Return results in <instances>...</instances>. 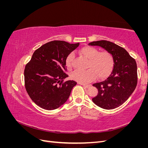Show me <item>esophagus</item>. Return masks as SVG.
Returning <instances> with one entry per match:
<instances>
[{
    "instance_id": "1",
    "label": "esophagus",
    "mask_w": 148,
    "mask_h": 148,
    "mask_svg": "<svg viewBox=\"0 0 148 148\" xmlns=\"http://www.w3.org/2000/svg\"><path fill=\"white\" fill-rule=\"evenodd\" d=\"M80 84H82V85H83V86L84 87V88H89V86H91L90 84H82V83H79Z\"/></svg>"
}]
</instances>
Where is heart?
<instances>
[{
  "mask_svg": "<svg viewBox=\"0 0 148 148\" xmlns=\"http://www.w3.org/2000/svg\"><path fill=\"white\" fill-rule=\"evenodd\" d=\"M80 54L88 59V70L85 71L75 70L71 73V79L80 83H89L97 77L103 79L107 77L113 69L114 56L108 51L100 52L97 49L91 46H84L79 51ZM74 56L70 53L65 59V65L68 69L72 68Z\"/></svg>",
  "mask_w": 148,
  "mask_h": 148,
  "instance_id": "b5f03b06",
  "label": "heart"
}]
</instances>
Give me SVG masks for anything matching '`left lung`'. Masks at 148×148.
<instances>
[{
    "label": "left lung",
    "instance_id": "1",
    "mask_svg": "<svg viewBox=\"0 0 148 148\" xmlns=\"http://www.w3.org/2000/svg\"><path fill=\"white\" fill-rule=\"evenodd\" d=\"M89 45L104 48L113 55L114 59V69L109 77L93 84L98 89V94L92 100L102 109L117 108L128 99L136 87V62L125 49L112 42L101 40L91 42Z\"/></svg>",
    "mask_w": 148,
    "mask_h": 148
}]
</instances>
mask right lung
<instances>
[{"label":"right lung","mask_w":148,"mask_h":148,"mask_svg":"<svg viewBox=\"0 0 148 148\" xmlns=\"http://www.w3.org/2000/svg\"><path fill=\"white\" fill-rule=\"evenodd\" d=\"M79 45L53 41L34 51L25 66L24 76L26 90L36 104L44 109L54 110L69 99L77 83L64 82L69 77L65 73V59Z\"/></svg>","instance_id":"add662e5"}]
</instances>
